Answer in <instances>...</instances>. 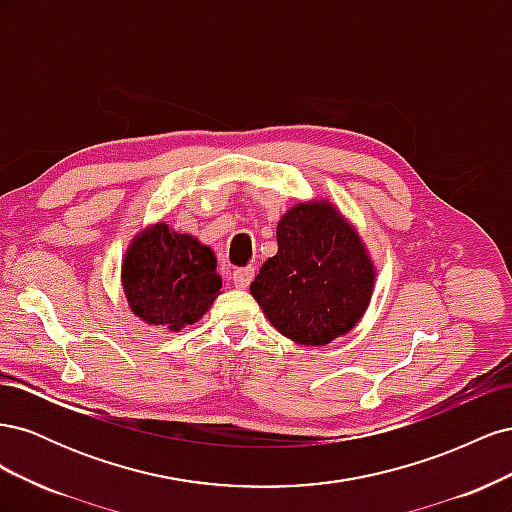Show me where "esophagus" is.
Here are the masks:
<instances>
[{"label":"esophagus","instance_id":"34e87169","mask_svg":"<svg viewBox=\"0 0 512 512\" xmlns=\"http://www.w3.org/2000/svg\"><path fill=\"white\" fill-rule=\"evenodd\" d=\"M254 280V267H241L232 271V282H235L237 288H247Z\"/></svg>","mask_w":512,"mask_h":512}]
</instances>
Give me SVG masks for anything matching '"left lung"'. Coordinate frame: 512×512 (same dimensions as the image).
<instances>
[{"label":"left lung","instance_id":"1","mask_svg":"<svg viewBox=\"0 0 512 512\" xmlns=\"http://www.w3.org/2000/svg\"><path fill=\"white\" fill-rule=\"evenodd\" d=\"M374 275L354 228L327 200H314L294 205L277 224V254L250 292L284 337L324 346L361 320Z\"/></svg>","mask_w":512,"mask_h":512}]
</instances>
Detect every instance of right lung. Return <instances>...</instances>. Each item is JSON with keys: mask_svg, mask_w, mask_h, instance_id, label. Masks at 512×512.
<instances>
[{"mask_svg": "<svg viewBox=\"0 0 512 512\" xmlns=\"http://www.w3.org/2000/svg\"><path fill=\"white\" fill-rule=\"evenodd\" d=\"M215 267L211 247L162 222L132 241L121 282L138 318L179 331L203 318L220 294L222 277Z\"/></svg>", "mask_w": 512, "mask_h": 512, "instance_id": "obj_1", "label": "right lung"}]
</instances>
